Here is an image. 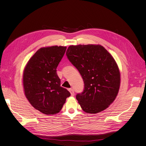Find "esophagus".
<instances>
[{
	"instance_id": "34e87169",
	"label": "esophagus",
	"mask_w": 146,
	"mask_h": 146,
	"mask_svg": "<svg viewBox=\"0 0 146 146\" xmlns=\"http://www.w3.org/2000/svg\"><path fill=\"white\" fill-rule=\"evenodd\" d=\"M68 90H69V91L70 92V94H71V96H74V90H73V89H72V88H69V89Z\"/></svg>"
}]
</instances>
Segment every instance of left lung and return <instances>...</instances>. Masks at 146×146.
Listing matches in <instances>:
<instances>
[{"instance_id": "left-lung-1", "label": "left lung", "mask_w": 146, "mask_h": 146, "mask_svg": "<svg viewBox=\"0 0 146 146\" xmlns=\"http://www.w3.org/2000/svg\"><path fill=\"white\" fill-rule=\"evenodd\" d=\"M66 56L80 75L84 90L76 99L84 111L98 113L115 100L121 83L116 62L100 45L70 46Z\"/></svg>"}]
</instances>
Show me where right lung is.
Instances as JSON below:
<instances>
[{
    "label": "right lung",
    "instance_id": "right-lung-1",
    "mask_svg": "<svg viewBox=\"0 0 146 146\" xmlns=\"http://www.w3.org/2000/svg\"><path fill=\"white\" fill-rule=\"evenodd\" d=\"M66 47H42L31 57L23 73V86L30 104L43 114L60 112L70 92L60 86L56 68Z\"/></svg>",
    "mask_w": 146,
    "mask_h": 146
}]
</instances>
